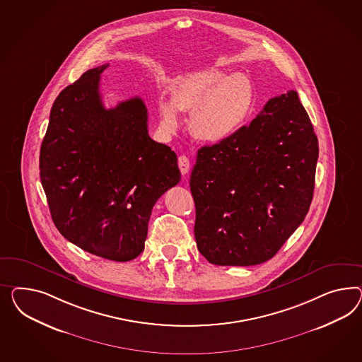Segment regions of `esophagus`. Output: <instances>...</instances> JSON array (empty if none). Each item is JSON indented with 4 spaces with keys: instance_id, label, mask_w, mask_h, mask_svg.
Segmentation results:
<instances>
[{
    "instance_id": "1",
    "label": "esophagus",
    "mask_w": 362,
    "mask_h": 362,
    "mask_svg": "<svg viewBox=\"0 0 362 362\" xmlns=\"http://www.w3.org/2000/svg\"><path fill=\"white\" fill-rule=\"evenodd\" d=\"M177 166L182 173V175H187L189 171V160L186 156H180L177 158Z\"/></svg>"
}]
</instances>
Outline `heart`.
<instances>
[{"label":"heart","mask_w":362,"mask_h":362,"mask_svg":"<svg viewBox=\"0 0 362 362\" xmlns=\"http://www.w3.org/2000/svg\"><path fill=\"white\" fill-rule=\"evenodd\" d=\"M255 101V86L247 76L204 69L182 80L173 90L171 103L160 104L162 125L173 133L180 124L176 110L192 113L194 137L218 145L232 139L244 127Z\"/></svg>","instance_id":"heart-1"}]
</instances>
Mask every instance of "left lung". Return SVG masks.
Segmentation results:
<instances>
[{
  "mask_svg": "<svg viewBox=\"0 0 362 362\" xmlns=\"http://www.w3.org/2000/svg\"><path fill=\"white\" fill-rule=\"evenodd\" d=\"M317 156L295 90L270 98L232 139L202 147L189 187L196 245L208 262L252 266L273 258L310 209Z\"/></svg>",
  "mask_w": 362,
  "mask_h": 362,
  "instance_id": "1",
  "label": "left lung"
}]
</instances>
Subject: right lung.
I'll list each match as a JSON object with an SVG mask.
<instances>
[{"instance_id": "1", "label": "right lung", "mask_w": 362, "mask_h": 362, "mask_svg": "<svg viewBox=\"0 0 362 362\" xmlns=\"http://www.w3.org/2000/svg\"><path fill=\"white\" fill-rule=\"evenodd\" d=\"M103 64L55 98L40 146V182L55 226L90 255L127 262L142 253L156 200L180 180L176 154L147 133L133 98L105 109Z\"/></svg>"}]
</instances>
